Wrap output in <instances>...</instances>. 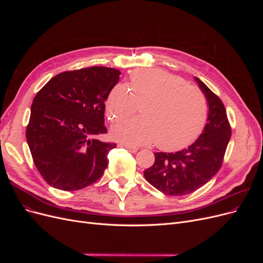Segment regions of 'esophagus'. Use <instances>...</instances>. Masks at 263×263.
<instances>
[{
  "label": "esophagus",
  "mask_w": 263,
  "mask_h": 263,
  "mask_svg": "<svg viewBox=\"0 0 263 263\" xmlns=\"http://www.w3.org/2000/svg\"><path fill=\"white\" fill-rule=\"evenodd\" d=\"M119 147H123V148H126L127 150L129 151V153H132V154H135V153H137L138 151V148L137 147H133V146H129V145H126V144H121L119 145Z\"/></svg>",
  "instance_id": "obj_1"
}]
</instances>
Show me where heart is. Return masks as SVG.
<instances>
[{"label": "heart", "instance_id": "obj_1", "mask_svg": "<svg viewBox=\"0 0 263 263\" xmlns=\"http://www.w3.org/2000/svg\"><path fill=\"white\" fill-rule=\"evenodd\" d=\"M110 135L129 146L153 144L162 150L185 148L200 136L208 119V101L195 86L161 69L134 71L128 86L115 85L106 101Z\"/></svg>", "mask_w": 263, "mask_h": 263}]
</instances>
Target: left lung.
Returning <instances> with one entry per match:
<instances>
[{"mask_svg": "<svg viewBox=\"0 0 263 263\" xmlns=\"http://www.w3.org/2000/svg\"><path fill=\"white\" fill-rule=\"evenodd\" d=\"M209 105L208 124L195 142L176 153H156L155 163L144 171L145 179L160 192L181 196L206 184L220 169L232 135L220 99L194 78Z\"/></svg>", "mask_w": 263, "mask_h": 263, "instance_id": "obj_1", "label": "left lung"}]
</instances>
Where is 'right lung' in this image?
Returning <instances> with one entry per match:
<instances>
[{
  "label": "right lung",
  "instance_id": "right-lung-1",
  "mask_svg": "<svg viewBox=\"0 0 263 263\" xmlns=\"http://www.w3.org/2000/svg\"><path fill=\"white\" fill-rule=\"evenodd\" d=\"M121 72L90 67L53 77L34 98L26 139L37 170L54 189L76 191L98 181L116 144L106 133L105 102Z\"/></svg>",
  "mask_w": 263,
  "mask_h": 263
}]
</instances>
